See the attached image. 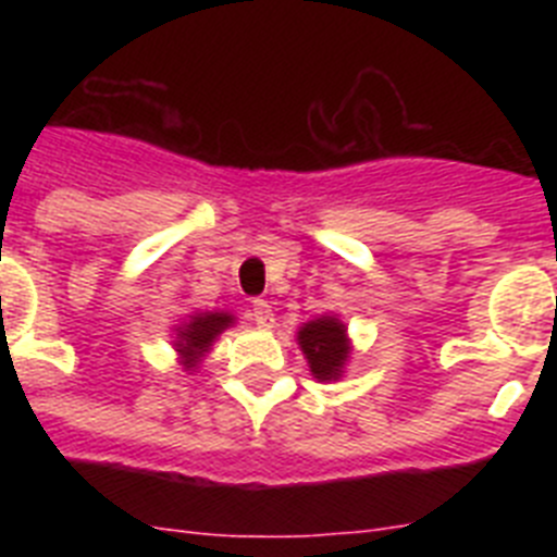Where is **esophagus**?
<instances>
[{"instance_id":"34e87169","label":"esophagus","mask_w":557,"mask_h":557,"mask_svg":"<svg viewBox=\"0 0 557 557\" xmlns=\"http://www.w3.org/2000/svg\"><path fill=\"white\" fill-rule=\"evenodd\" d=\"M250 321H253L259 329H273L275 323L273 307H270L264 298H256V301L250 304Z\"/></svg>"}]
</instances>
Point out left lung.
I'll return each mask as SVG.
<instances>
[{"label":"left lung","instance_id":"obj_1","mask_svg":"<svg viewBox=\"0 0 557 557\" xmlns=\"http://www.w3.org/2000/svg\"><path fill=\"white\" fill-rule=\"evenodd\" d=\"M295 343L304 351L309 373L318 382H337L351 362V337L348 326L339 321V314H321L312 318L295 332Z\"/></svg>","mask_w":557,"mask_h":557}]
</instances>
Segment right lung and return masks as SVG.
<instances>
[{
    "label": "right lung",
    "instance_id": "obj_1",
    "mask_svg": "<svg viewBox=\"0 0 557 557\" xmlns=\"http://www.w3.org/2000/svg\"><path fill=\"white\" fill-rule=\"evenodd\" d=\"M234 323L236 318L231 312H225V309H206V312L203 309H195V312L178 318L175 326H172L170 337L184 371H198L200 362L211 351V346L218 343L220 334L234 326Z\"/></svg>",
    "mask_w": 557,
    "mask_h": 557
}]
</instances>
